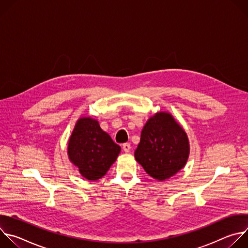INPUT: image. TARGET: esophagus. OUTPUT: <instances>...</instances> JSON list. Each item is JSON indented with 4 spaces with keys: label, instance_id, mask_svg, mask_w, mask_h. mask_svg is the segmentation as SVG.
<instances>
[{
    "label": "esophagus",
    "instance_id": "obj_1",
    "mask_svg": "<svg viewBox=\"0 0 248 248\" xmlns=\"http://www.w3.org/2000/svg\"><path fill=\"white\" fill-rule=\"evenodd\" d=\"M123 149H124V151L125 153H128L130 151V149H131V146H130L129 143H124L123 144Z\"/></svg>",
    "mask_w": 248,
    "mask_h": 248
}]
</instances>
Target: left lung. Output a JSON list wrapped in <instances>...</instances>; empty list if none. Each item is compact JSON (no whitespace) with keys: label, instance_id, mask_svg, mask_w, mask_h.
Listing matches in <instances>:
<instances>
[{"label":"left lung","instance_id":"left-lung-1","mask_svg":"<svg viewBox=\"0 0 248 248\" xmlns=\"http://www.w3.org/2000/svg\"><path fill=\"white\" fill-rule=\"evenodd\" d=\"M189 155V142L184 128L170 113L151 117L141 131L135 160L158 181H165L181 170Z\"/></svg>","mask_w":248,"mask_h":248}]
</instances>
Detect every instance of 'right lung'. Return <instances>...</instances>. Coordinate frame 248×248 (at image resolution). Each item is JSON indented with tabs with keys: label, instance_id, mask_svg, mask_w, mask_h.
<instances>
[{
	"label": "right lung",
	"instance_id": "obj_1",
	"mask_svg": "<svg viewBox=\"0 0 248 248\" xmlns=\"http://www.w3.org/2000/svg\"><path fill=\"white\" fill-rule=\"evenodd\" d=\"M121 147L102 130L98 121L80 118L68 140L69 161L78 168L83 178L97 181L106 174L117 160Z\"/></svg>",
	"mask_w": 248,
	"mask_h": 248
}]
</instances>
